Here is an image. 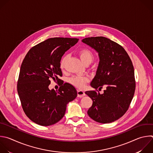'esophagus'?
Returning <instances> with one entry per match:
<instances>
[{
  "label": "esophagus",
  "mask_w": 153,
  "mask_h": 153,
  "mask_svg": "<svg viewBox=\"0 0 153 153\" xmlns=\"http://www.w3.org/2000/svg\"><path fill=\"white\" fill-rule=\"evenodd\" d=\"M77 95H78L79 97L82 98V97H84L85 95V92L83 91L78 89L77 90Z\"/></svg>",
  "instance_id": "esophagus-1"
}]
</instances>
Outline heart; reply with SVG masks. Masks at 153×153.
Instances as JSON below:
<instances>
[{
	"label": "heart",
	"mask_w": 153,
	"mask_h": 153,
	"mask_svg": "<svg viewBox=\"0 0 153 153\" xmlns=\"http://www.w3.org/2000/svg\"><path fill=\"white\" fill-rule=\"evenodd\" d=\"M79 55L83 62V63L85 65L87 63H91L93 60L94 56L91 51L86 48L81 49L79 52ZM68 55H65L61 59L60 62V67L63 68L64 67L65 64L67 60ZM89 81L88 77L83 76H74L70 79V83L73 85L74 86L78 88H83L85 86L86 83Z\"/></svg>",
	"instance_id": "b5f03b06"
}]
</instances>
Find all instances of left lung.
I'll list each match as a JSON object with an SVG mask.
<instances>
[{
  "mask_svg": "<svg viewBox=\"0 0 153 153\" xmlns=\"http://www.w3.org/2000/svg\"><path fill=\"white\" fill-rule=\"evenodd\" d=\"M82 41L96 51L100 59L91 86L101 89L103 85L107 86L102 94L95 91L85 92L93 101L88 114L96 122L112 123L127 112L134 94L132 62L121 45L108 38L89 37Z\"/></svg>",
  "mask_w": 153,
  "mask_h": 153,
  "instance_id": "1",
  "label": "left lung"
}]
</instances>
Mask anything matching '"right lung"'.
<instances>
[{
  "mask_svg": "<svg viewBox=\"0 0 153 153\" xmlns=\"http://www.w3.org/2000/svg\"><path fill=\"white\" fill-rule=\"evenodd\" d=\"M79 41L77 38H52L31 48L22 64L17 92L26 116L35 123L48 126L64 116L67 105L77 95L70 83L63 85L59 77L62 56ZM60 82L58 91L48 88L50 80Z\"/></svg>",
  "mask_w": 153,
  "mask_h": 153,
  "instance_id": "add662e5",
  "label": "right lung"
}]
</instances>
